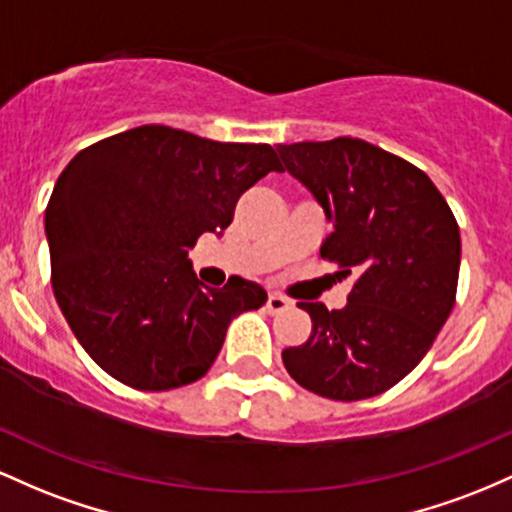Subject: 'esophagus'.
<instances>
[{
    "label": "esophagus",
    "instance_id": "1",
    "mask_svg": "<svg viewBox=\"0 0 512 512\" xmlns=\"http://www.w3.org/2000/svg\"><path fill=\"white\" fill-rule=\"evenodd\" d=\"M287 304H290V300H287V297L278 295V292H271V295H268V300H266V309L271 314H275V312H283Z\"/></svg>",
    "mask_w": 512,
    "mask_h": 512
}]
</instances>
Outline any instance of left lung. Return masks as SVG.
Here are the masks:
<instances>
[{
  "instance_id": "obj_1",
  "label": "left lung",
  "mask_w": 512,
  "mask_h": 512,
  "mask_svg": "<svg viewBox=\"0 0 512 512\" xmlns=\"http://www.w3.org/2000/svg\"><path fill=\"white\" fill-rule=\"evenodd\" d=\"M275 149L331 222L321 258L355 278L343 309L302 302L312 333L283 350L287 372L326 399L387 392L421 363L455 307V215L421 169L358 137Z\"/></svg>"
}]
</instances>
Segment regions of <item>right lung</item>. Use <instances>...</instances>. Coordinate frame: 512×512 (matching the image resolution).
Returning a JSON list of instances; mask_svg holds the SVG:
<instances>
[{"label": "right lung", "instance_id": "add662e5", "mask_svg": "<svg viewBox=\"0 0 512 512\" xmlns=\"http://www.w3.org/2000/svg\"><path fill=\"white\" fill-rule=\"evenodd\" d=\"M280 171L271 145L142 125L82 149L57 179L45 237L67 324L118 382L142 392L210 370L234 317L266 302L244 278L205 287L188 249L222 234L241 193Z\"/></svg>", "mask_w": 512, "mask_h": 512}]
</instances>
